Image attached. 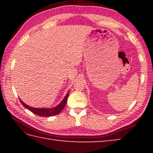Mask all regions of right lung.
Here are the masks:
<instances>
[{"instance_id":"add662e5","label":"right lung","mask_w":153,"mask_h":153,"mask_svg":"<svg viewBox=\"0 0 153 153\" xmlns=\"http://www.w3.org/2000/svg\"><path fill=\"white\" fill-rule=\"evenodd\" d=\"M68 95H69V92L67 93L66 96L64 97V99L62 100V101L58 106L54 107V108H32V107H30V106L25 105V104L24 102H23L20 99H19V100H20V102L22 104V105L24 106L25 108H27L29 110H30L31 112L35 114L40 116H53L58 114H59L62 111V110L64 109V106H66V104L67 102V99H68Z\"/></svg>"}]
</instances>
